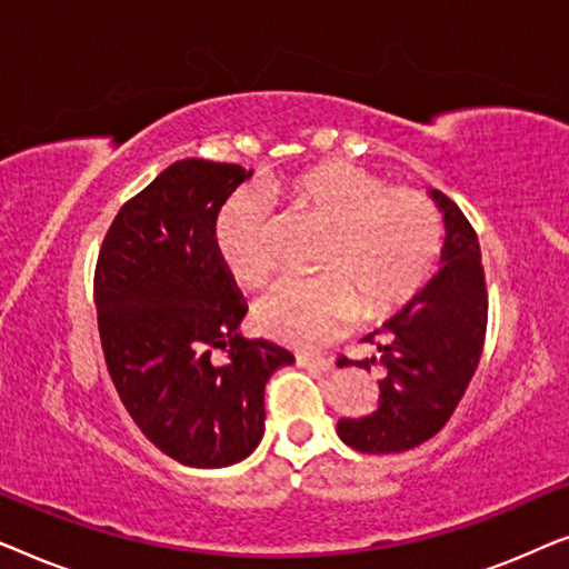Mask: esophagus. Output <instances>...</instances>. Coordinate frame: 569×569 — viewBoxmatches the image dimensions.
<instances>
[{"mask_svg":"<svg viewBox=\"0 0 569 569\" xmlns=\"http://www.w3.org/2000/svg\"><path fill=\"white\" fill-rule=\"evenodd\" d=\"M298 365L302 368H316V370H331L333 368V360L331 357H323V355H298Z\"/></svg>","mask_w":569,"mask_h":569,"instance_id":"obj_1","label":"esophagus"}]
</instances>
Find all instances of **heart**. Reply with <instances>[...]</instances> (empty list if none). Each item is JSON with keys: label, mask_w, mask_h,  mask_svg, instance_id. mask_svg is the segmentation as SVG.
I'll return each mask as SVG.
<instances>
[{"label": "heart", "mask_w": 569, "mask_h": 569, "mask_svg": "<svg viewBox=\"0 0 569 569\" xmlns=\"http://www.w3.org/2000/svg\"><path fill=\"white\" fill-rule=\"evenodd\" d=\"M269 199L326 224L318 277H284L259 295L256 329L287 345L331 339L360 313L376 321L415 298L442 251V217L427 193L386 186L345 160L310 166L263 193L238 189L214 214V248L238 282L256 284L274 267V217Z\"/></svg>", "instance_id": "1"}]
</instances>
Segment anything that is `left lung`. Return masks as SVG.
Listing matches in <instances>:
<instances>
[{"label":"left lung","instance_id":"8db88e82","mask_svg":"<svg viewBox=\"0 0 569 569\" xmlns=\"http://www.w3.org/2000/svg\"><path fill=\"white\" fill-rule=\"evenodd\" d=\"M446 217L442 269L383 329L365 341L380 357L339 365H383L378 407L339 419L337 432L360 453H401L438 435L469 388L487 337V282L479 238L453 199L432 191Z\"/></svg>","mask_w":569,"mask_h":569}]
</instances>
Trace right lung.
<instances>
[{"label": "right lung", "instance_id": "right-lung-1", "mask_svg": "<svg viewBox=\"0 0 569 569\" xmlns=\"http://www.w3.org/2000/svg\"><path fill=\"white\" fill-rule=\"evenodd\" d=\"M248 176L232 162H173L113 217L92 282L121 403L154 448L197 469L253 453L267 380L295 362L274 341L240 337L246 302L214 248L217 209Z\"/></svg>", "mask_w": 569, "mask_h": 569}]
</instances>
